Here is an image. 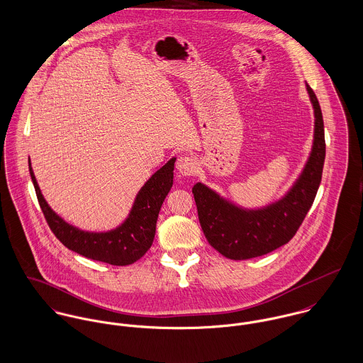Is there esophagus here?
I'll use <instances>...</instances> for the list:
<instances>
[{
    "label": "esophagus",
    "mask_w": 363,
    "mask_h": 363,
    "mask_svg": "<svg viewBox=\"0 0 363 363\" xmlns=\"http://www.w3.org/2000/svg\"><path fill=\"white\" fill-rule=\"evenodd\" d=\"M177 169L184 177H194L198 171V162L192 156H182L178 159Z\"/></svg>",
    "instance_id": "34e87169"
}]
</instances>
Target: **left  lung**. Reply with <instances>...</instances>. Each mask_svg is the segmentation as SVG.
<instances>
[{"label": "left lung", "mask_w": 363, "mask_h": 363, "mask_svg": "<svg viewBox=\"0 0 363 363\" xmlns=\"http://www.w3.org/2000/svg\"><path fill=\"white\" fill-rule=\"evenodd\" d=\"M315 108V142L296 184L281 201L260 210H243L201 185L192 188L201 230L223 256L245 260L273 252L294 238L316 198L325 157L324 123L319 100L306 84Z\"/></svg>", "instance_id": "obj_1"}]
</instances>
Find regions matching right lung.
I'll use <instances>...</instances> for the list:
<instances>
[{"label":"right lung","mask_w":363,"mask_h":363,"mask_svg":"<svg viewBox=\"0 0 363 363\" xmlns=\"http://www.w3.org/2000/svg\"><path fill=\"white\" fill-rule=\"evenodd\" d=\"M174 162L175 159H171L145 184L121 227L97 234L81 231L57 216L41 195L30 162L29 171L45 221L62 245L87 259L113 266H126L139 260L153 243L159 211L172 186Z\"/></svg>","instance_id":"obj_1"}]
</instances>
